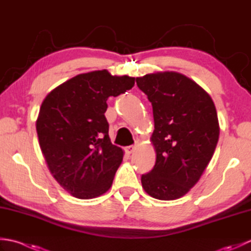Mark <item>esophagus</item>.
I'll use <instances>...</instances> for the list:
<instances>
[{"mask_svg":"<svg viewBox=\"0 0 251 251\" xmlns=\"http://www.w3.org/2000/svg\"><path fill=\"white\" fill-rule=\"evenodd\" d=\"M137 149L136 146H129V147H126L125 148V151L127 154H131L132 152H135V150Z\"/></svg>","mask_w":251,"mask_h":251,"instance_id":"34e87169","label":"esophagus"}]
</instances>
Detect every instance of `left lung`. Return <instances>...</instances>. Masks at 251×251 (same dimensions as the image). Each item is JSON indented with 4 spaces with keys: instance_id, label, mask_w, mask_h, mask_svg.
Listing matches in <instances>:
<instances>
[{
    "instance_id": "1",
    "label": "left lung",
    "mask_w": 251,
    "mask_h": 251,
    "mask_svg": "<svg viewBox=\"0 0 251 251\" xmlns=\"http://www.w3.org/2000/svg\"><path fill=\"white\" fill-rule=\"evenodd\" d=\"M152 103L151 142L156 162L142 175V188L161 201L185 195L199 182L219 140V121L211 97L193 79L175 71L137 77Z\"/></svg>"
}]
</instances>
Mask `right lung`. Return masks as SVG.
Masks as SVG:
<instances>
[{
    "label": "right lung",
    "instance_id": "right-lung-1",
    "mask_svg": "<svg viewBox=\"0 0 251 251\" xmlns=\"http://www.w3.org/2000/svg\"><path fill=\"white\" fill-rule=\"evenodd\" d=\"M134 85L135 77L92 71L60 84L42 102L36 120L42 153L52 177L76 199H95L111 188L124 151L109 137L106 100Z\"/></svg>",
    "mask_w": 251,
    "mask_h": 251
}]
</instances>
